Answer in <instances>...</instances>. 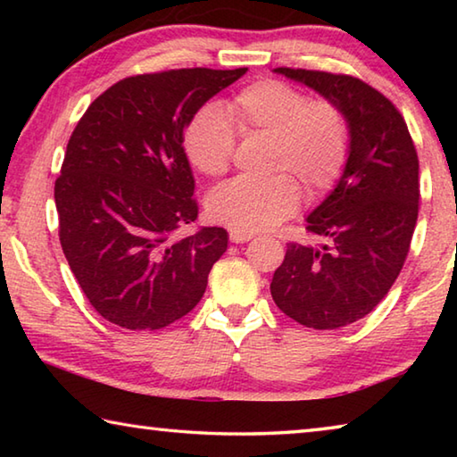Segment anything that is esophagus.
Instances as JSON below:
<instances>
[{
	"label": "esophagus",
	"instance_id": "obj_1",
	"mask_svg": "<svg viewBox=\"0 0 457 457\" xmlns=\"http://www.w3.org/2000/svg\"><path fill=\"white\" fill-rule=\"evenodd\" d=\"M252 237H253V234H245V231H236V229L229 231V239L234 244H245V242H250Z\"/></svg>",
	"mask_w": 457,
	"mask_h": 457
}]
</instances>
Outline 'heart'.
<instances>
[{"mask_svg": "<svg viewBox=\"0 0 457 457\" xmlns=\"http://www.w3.org/2000/svg\"><path fill=\"white\" fill-rule=\"evenodd\" d=\"M226 112L205 104L189 119L183 146L191 165L212 177L228 171L236 151L234 121L245 138H270L268 171L276 175L220 185L207 199L212 220L245 234L268 231L298 210L300 189L319 199L338 183L351 133L343 108L332 100H311L292 84L262 80L231 98Z\"/></svg>", "mask_w": 457, "mask_h": 457, "instance_id": "heart-1", "label": "heart"}]
</instances>
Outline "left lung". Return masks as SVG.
Instances as JSON below:
<instances>
[{"label":"left lung","instance_id":"obj_1","mask_svg":"<svg viewBox=\"0 0 457 457\" xmlns=\"http://www.w3.org/2000/svg\"><path fill=\"white\" fill-rule=\"evenodd\" d=\"M343 108L349 161L337 187L308 215L328 245L288 244L270 292L308 328L361 320L386 296L405 264L420 212V159L403 117L381 92L349 74L276 68Z\"/></svg>","mask_w":457,"mask_h":457}]
</instances>
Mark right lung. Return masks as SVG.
Masks as SVG:
<instances>
[{"mask_svg":"<svg viewBox=\"0 0 457 457\" xmlns=\"http://www.w3.org/2000/svg\"><path fill=\"white\" fill-rule=\"evenodd\" d=\"M245 71L129 76L76 125L54 185L58 236L82 292L108 322L157 330L204 296L228 231L177 236L199 212L183 135L193 114Z\"/></svg>","mask_w":457,"mask_h":457,"instance_id":"obj_1","label":"right lung"}]
</instances>
